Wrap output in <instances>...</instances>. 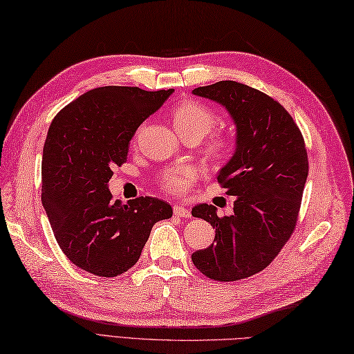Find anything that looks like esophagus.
I'll list each match as a JSON object with an SVG mask.
<instances>
[{
    "label": "esophagus",
    "mask_w": 354,
    "mask_h": 354,
    "mask_svg": "<svg viewBox=\"0 0 354 354\" xmlns=\"http://www.w3.org/2000/svg\"><path fill=\"white\" fill-rule=\"evenodd\" d=\"M173 213H175V216H178V217H190L192 216V213L189 212V209H187L185 207H181V205H175L173 207Z\"/></svg>",
    "instance_id": "obj_1"
}]
</instances>
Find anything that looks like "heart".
Returning <instances> with one entry per match:
<instances>
[{"label":"heart","instance_id":"1","mask_svg":"<svg viewBox=\"0 0 354 354\" xmlns=\"http://www.w3.org/2000/svg\"><path fill=\"white\" fill-rule=\"evenodd\" d=\"M171 120L179 135H198L204 137L217 124V115L213 109L194 100H184L178 103L171 111ZM223 142L216 140L212 142V149L219 150ZM196 179V170L192 165H178L169 169L162 175V185L170 193H184Z\"/></svg>","mask_w":354,"mask_h":354}]
</instances>
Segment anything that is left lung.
I'll list each match as a JSON object with an SVG mask.
<instances>
[{"label": "left lung", "mask_w": 354, "mask_h": 354, "mask_svg": "<svg viewBox=\"0 0 354 354\" xmlns=\"http://www.w3.org/2000/svg\"><path fill=\"white\" fill-rule=\"evenodd\" d=\"M192 93L219 103L236 126L234 153L217 181L237 198L225 217L208 204L192 209L216 228V242L192 260L213 280H242L265 269L295 228L309 173L304 140L288 111L251 86L222 80Z\"/></svg>", "instance_id": "obj_1"}]
</instances>
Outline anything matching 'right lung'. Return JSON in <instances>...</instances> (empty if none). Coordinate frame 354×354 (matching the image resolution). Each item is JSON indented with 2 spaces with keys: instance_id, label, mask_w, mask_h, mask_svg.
<instances>
[{
  "instance_id": "add662e5",
  "label": "right lung",
  "mask_w": 354,
  "mask_h": 354,
  "mask_svg": "<svg viewBox=\"0 0 354 354\" xmlns=\"http://www.w3.org/2000/svg\"><path fill=\"white\" fill-rule=\"evenodd\" d=\"M173 94L102 86L82 94L53 120L42 155V207L74 265L117 277L138 261L152 227L173 214L156 198L112 201V169L122 165L140 124Z\"/></svg>"
}]
</instances>
